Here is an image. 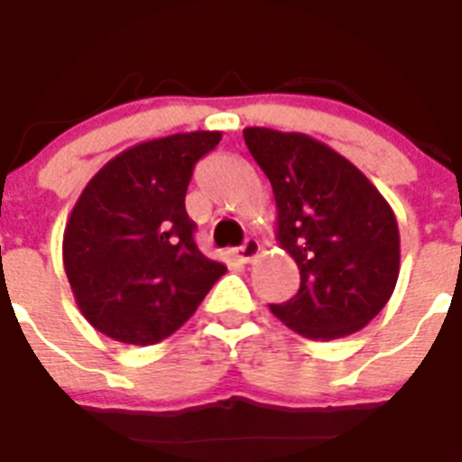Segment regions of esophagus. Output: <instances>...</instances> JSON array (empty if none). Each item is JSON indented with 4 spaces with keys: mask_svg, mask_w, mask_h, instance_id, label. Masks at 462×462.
<instances>
[{
    "mask_svg": "<svg viewBox=\"0 0 462 462\" xmlns=\"http://www.w3.org/2000/svg\"><path fill=\"white\" fill-rule=\"evenodd\" d=\"M257 253H260V241H257V238H245V243H243L241 248L231 250V255H234L238 263H253L257 257Z\"/></svg>",
    "mask_w": 462,
    "mask_h": 462,
    "instance_id": "esophagus-1",
    "label": "esophagus"
}]
</instances>
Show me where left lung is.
Wrapping results in <instances>:
<instances>
[{"label":"left lung","mask_w":462,"mask_h":462,"mask_svg":"<svg viewBox=\"0 0 462 462\" xmlns=\"http://www.w3.org/2000/svg\"><path fill=\"white\" fill-rule=\"evenodd\" d=\"M243 139L274 192L277 241L301 274L296 296L270 310L309 339L361 330L398 282L391 205L359 168L309 134L245 127Z\"/></svg>","instance_id":"1"}]
</instances>
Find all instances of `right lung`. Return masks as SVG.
Here are the masks:
<instances>
[{
  "label": "right lung",
  "mask_w": 462,
  "mask_h": 462,
  "mask_svg": "<svg viewBox=\"0 0 462 462\" xmlns=\"http://www.w3.org/2000/svg\"><path fill=\"white\" fill-rule=\"evenodd\" d=\"M221 132H185L117 153L64 228V272L88 323L125 345H153L198 310L226 272L202 255L185 212L192 171Z\"/></svg>",
  "instance_id": "right-lung-1"
}]
</instances>
